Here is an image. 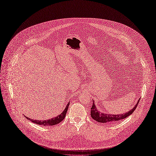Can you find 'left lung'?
Returning <instances> with one entry per match:
<instances>
[{"mask_svg":"<svg viewBox=\"0 0 156 156\" xmlns=\"http://www.w3.org/2000/svg\"><path fill=\"white\" fill-rule=\"evenodd\" d=\"M139 99L136 104V106L133 107L132 109L128 111V112L124 113V114H106L104 112H101L99 110H98L97 106H95L94 101H93V105L91 108V117H92L94 120L98 121L99 122L102 123H108V122H114L115 121H118L119 120H122L123 119H125L127 117L130 115L132 113L136 110V107L139 102Z\"/></svg>","mask_w":156,"mask_h":156,"instance_id":"1","label":"left lung"}]
</instances>
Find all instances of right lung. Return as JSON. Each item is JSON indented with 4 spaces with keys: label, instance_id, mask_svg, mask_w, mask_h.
<instances>
[{
    "label": "right lung",
    "instance_id": "add662e5",
    "mask_svg": "<svg viewBox=\"0 0 156 156\" xmlns=\"http://www.w3.org/2000/svg\"><path fill=\"white\" fill-rule=\"evenodd\" d=\"M69 103H68V105L66 106V108H64V110H63V112L61 113L60 115L56 116L55 117H53V118H51V119H46V120H44V121H39V120H34L32 119H30V118H29L28 117H26L27 118V119H28L30 121H31L32 122H34V123H35V124H37L39 125L53 126V125H57L58 123L61 122L64 119V117H65L68 108Z\"/></svg>",
    "mask_w": 156,
    "mask_h": 156
}]
</instances>
